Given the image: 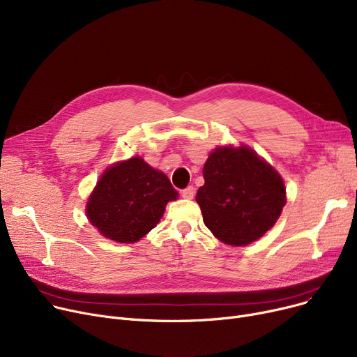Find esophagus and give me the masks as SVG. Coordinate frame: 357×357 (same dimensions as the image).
Returning a JSON list of instances; mask_svg holds the SVG:
<instances>
[{
    "label": "esophagus",
    "mask_w": 357,
    "mask_h": 357,
    "mask_svg": "<svg viewBox=\"0 0 357 357\" xmlns=\"http://www.w3.org/2000/svg\"><path fill=\"white\" fill-rule=\"evenodd\" d=\"M181 195L185 198V199H192L194 195H195V188L194 186H188V188H185Z\"/></svg>",
    "instance_id": "esophagus-1"
}]
</instances>
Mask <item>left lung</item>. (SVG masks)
I'll use <instances>...</instances> for the list:
<instances>
[{"mask_svg": "<svg viewBox=\"0 0 357 357\" xmlns=\"http://www.w3.org/2000/svg\"><path fill=\"white\" fill-rule=\"evenodd\" d=\"M197 192L204 224L222 243L248 246L275 226L287 191L280 175L248 146L217 147Z\"/></svg>", "mask_w": 357, "mask_h": 357, "instance_id": "1", "label": "left lung"}]
</instances>
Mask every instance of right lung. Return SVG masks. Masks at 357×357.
I'll return each mask as SVG.
<instances>
[{"instance_id": "add662e5", "label": "right lung", "mask_w": 357, "mask_h": 357, "mask_svg": "<svg viewBox=\"0 0 357 357\" xmlns=\"http://www.w3.org/2000/svg\"><path fill=\"white\" fill-rule=\"evenodd\" d=\"M178 192L167 176L142 158L109 166L86 202V217L107 238L136 243L160 221Z\"/></svg>"}]
</instances>
